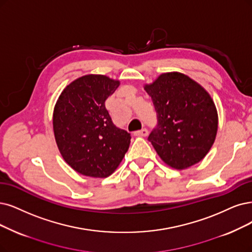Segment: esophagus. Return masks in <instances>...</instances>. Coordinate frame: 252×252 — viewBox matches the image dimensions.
Segmentation results:
<instances>
[{
    "label": "esophagus",
    "mask_w": 252,
    "mask_h": 252,
    "mask_svg": "<svg viewBox=\"0 0 252 252\" xmlns=\"http://www.w3.org/2000/svg\"><path fill=\"white\" fill-rule=\"evenodd\" d=\"M148 135V131L146 128H142L140 131L135 132V136H139V137H146Z\"/></svg>",
    "instance_id": "1"
}]
</instances>
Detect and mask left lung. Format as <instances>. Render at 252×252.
Listing matches in <instances>:
<instances>
[{"label": "left lung", "mask_w": 252, "mask_h": 252, "mask_svg": "<svg viewBox=\"0 0 252 252\" xmlns=\"http://www.w3.org/2000/svg\"><path fill=\"white\" fill-rule=\"evenodd\" d=\"M143 87L158 115V126L148 141L161 160L176 170L199 163L218 131V112L210 93L179 71L161 73Z\"/></svg>", "instance_id": "1"}]
</instances>
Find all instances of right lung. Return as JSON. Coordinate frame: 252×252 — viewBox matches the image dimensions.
Instances as JSON below:
<instances>
[{
    "label": "right lung",
    "mask_w": 252,
    "mask_h": 252,
    "mask_svg": "<svg viewBox=\"0 0 252 252\" xmlns=\"http://www.w3.org/2000/svg\"><path fill=\"white\" fill-rule=\"evenodd\" d=\"M119 85L105 74H85L70 82L56 101L55 140L64 161L80 174L108 178L128 150L131 136L113 125L105 107Z\"/></svg>",
    "instance_id": "1"
}]
</instances>
